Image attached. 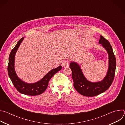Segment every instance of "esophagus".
<instances>
[{
  "mask_svg": "<svg viewBox=\"0 0 125 125\" xmlns=\"http://www.w3.org/2000/svg\"><path fill=\"white\" fill-rule=\"evenodd\" d=\"M62 66L63 67H68L69 66V63L68 61H64L62 63Z\"/></svg>",
  "mask_w": 125,
  "mask_h": 125,
  "instance_id": "esophagus-1",
  "label": "esophagus"
}]
</instances>
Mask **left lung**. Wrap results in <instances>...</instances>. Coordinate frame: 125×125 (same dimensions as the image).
<instances>
[{
	"label": "left lung",
	"instance_id": "8db88e82",
	"mask_svg": "<svg viewBox=\"0 0 125 125\" xmlns=\"http://www.w3.org/2000/svg\"><path fill=\"white\" fill-rule=\"evenodd\" d=\"M99 43L101 44L107 51L109 56L108 72L102 81L96 83L88 81L84 77L80 66L77 63L73 62L70 64L74 86L79 93L85 96H94L105 92L110 86L114 78L116 61L112 46L102 35H100Z\"/></svg>",
	"mask_w": 125,
	"mask_h": 125
}]
</instances>
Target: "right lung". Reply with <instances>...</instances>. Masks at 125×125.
I'll return each instance as SVG.
<instances>
[{
  "label": "right lung",
  "instance_id": "right-lung-1",
  "mask_svg": "<svg viewBox=\"0 0 125 125\" xmlns=\"http://www.w3.org/2000/svg\"><path fill=\"white\" fill-rule=\"evenodd\" d=\"M23 40L24 38H21L10 52L8 65V75L14 86L19 93L31 96L40 95L46 90L50 79L58 71L61 70L62 67L61 66H59L56 68L52 69L42 79L37 83H28L22 81L17 76L15 72L14 69V60L16 53Z\"/></svg>",
  "mask_w": 125,
  "mask_h": 125
}]
</instances>
